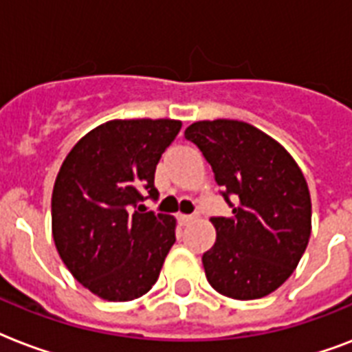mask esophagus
I'll return each mask as SVG.
<instances>
[{
    "label": "esophagus",
    "mask_w": 352,
    "mask_h": 352,
    "mask_svg": "<svg viewBox=\"0 0 352 352\" xmlns=\"http://www.w3.org/2000/svg\"><path fill=\"white\" fill-rule=\"evenodd\" d=\"M195 219V215H188V214H179V221H181V225H188V223H192Z\"/></svg>",
    "instance_id": "esophagus-1"
}]
</instances>
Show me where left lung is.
<instances>
[{
  "label": "left lung",
  "instance_id": "8db88e82",
  "mask_svg": "<svg viewBox=\"0 0 352 352\" xmlns=\"http://www.w3.org/2000/svg\"><path fill=\"white\" fill-rule=\"evenodd\" d=\"M184 137L197 144L234 195L230 217H214V246L204 252L208 283L232 300L265 298L290 278L312 228L311 193L300 166L261 129L239 120H201Z\"/></svg>",
  "mask_w": 352,
  "mask_h": 352
}]
</instances>
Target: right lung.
<instances>
[{"label":"right lung","mask_w":352,"mask_h":352,"mask_svg":"<svg viewBox=\"0 0 352 352\" xmlns=\"http://www.w3.org/2000/svg\"><path fill=\"white\" fill-rule=\"evenodd\" d=\"M181 126L171 118L109 120L80 138L58 171L52 239L73 278L102 300H137L159 279L177 221L135 208L142 190L159 195L155 168Z\"/></svg>","instance_id":"add662e5"}]
</instances>
